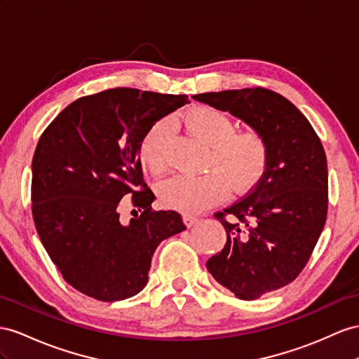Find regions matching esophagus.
<instances>
[{
	"mask_svg": "<svg viewBox=\"0 0 359 359\" xmlns=\"http://www.w3.org/2000/svg\"><path fill=\"white\" fill-rule=\"evenodd\" d=\"M183 222H185V224L188 227H192V226L198 223V217L191 215V214H183Z\"/></svg>",
	"mask_w": 359,
	"mask_h": 359,
	"instance_id": "34e87169",
	"label": "esophagus"
}]
</instances>
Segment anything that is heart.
<instances>
[{
	"instance_id": "b5f03b06",
	"label": "heart",
	"mask_w": 359,
	"mask_h": 359,
	"mask_svg": "<svg viewBox=\"0 0 359 359\" xmlns=\"http://www.w3.org/2000/svg\"><path fill=\"white\" fill-rule=\"evenodd\" d=\"M189 132L210 147L206 167L215 170L203 176H174L161 185V198L167 208L196 214L218 203L227 194V183L235 191L252 187L267 165V142L249 128L236 132L231 115L210 106L191 109L187 115ZM172 135L171 119L156 121L142 136L140 161L153 174H161L168 163V145Z\"/></svg>"
}]
</instances>
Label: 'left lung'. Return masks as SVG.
Segmentation results:
<instances>
[{"instance_id": "1", "label": "left lung", "mask_w": 359, "mask_h": 359, "mask_svg": "<svg viewBox=\"0 0 359 359\" xmlns=\"http://www.w3.org/2000/svg\"><path fill=\"white\" fill-rule=\"evenodd\" d=\"M267 142V165L245 198L215 214L227 233L208 271L238 299L253 300L297 278L314 250L327 214V162L317 133L285 97L264 88L197 94ZM231 219L226 220L225 215Z\"/></svg>"}]
</instances>
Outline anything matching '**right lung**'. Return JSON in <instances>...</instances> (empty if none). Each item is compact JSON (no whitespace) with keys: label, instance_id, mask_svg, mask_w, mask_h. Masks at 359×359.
Here are the masks:
<instances>
[{"label":"right lung","instance_id":"add662e5","mask_svg":"<svg viewBox=\"0 0 359 359\" xmlns=\"http://www.w3.org/2000/svg\"><path fill=\"white\" fill-rule=\"evenodd\" d=\"M187 103V95L107 89L76 100L42 133L32 162L33 219L77 291L101 302L135 296L158 245L187 229L176 210L151 209L137 158L145 132ZM127 195L142 215L124 225L118 201Z\"/></svg>","mask_w":359,"mask_h":359}]
</instances>
